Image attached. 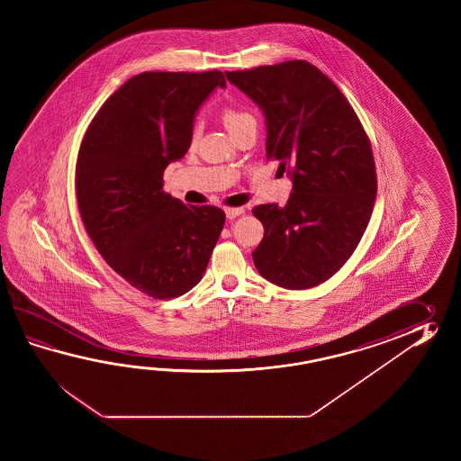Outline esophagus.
I'll list each match as a JSON object with an SVG mask.
<instances>
[{
	"label": "esophagus",
	"instance_id": "esophagus-1",
	"mask_svg": "<svg viewBox=\"0 0 461 461\" xmlns=\"http://www.w3.org/2000/svg\"><path fill=\"white\" fill-rule=\"evenodd\" d=\"M240 214H244V207H227L226 209L227 219H235Z\"/></svg>",
	"mask_w": 461,
	"mask_h": 461
}]
</instances>
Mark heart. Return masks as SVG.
Instances as JSON below:
<instances>
[{
  "instance_id": "b5f03b06",
  "label": "heart",
  "mask_w": 461,
  "mask_h": 461,
  "mask_svg": "<svg viewBox=\"0 0 461 461\" xmlns=\"http://www.w3.org/2000/svg\"><path fill=\"white\" fill-rule=\"evenodd\" d=\"M249 120H254V118H252V115L245 113V112H240V110L226 108V110L222 112V122H224V127L227 128L229 133H230L232 130H235V128L244 125L245 122H249Z\"/></svg>"
}]
</instances>
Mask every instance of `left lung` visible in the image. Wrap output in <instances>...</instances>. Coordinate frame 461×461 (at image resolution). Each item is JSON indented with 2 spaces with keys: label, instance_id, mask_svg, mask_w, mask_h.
<instances>
[{
  "label": "left lung",
  "instance_id": "8db88e82",
  "mask_svg": "<svg viewBox=\"0 0 461 461\" xmlns=\"http://www.w3.org/2000/svg\"><path fill=\"white\" fill-rule=\"evenodd\" d=\"M226 77L262 110L267 157L294 183L284 207L254 209L265 229L255 268L288 290L323 284L353 255L373 214L377 177L363 125L306 60L226 70Z\"/></svg>",
  "mask_w": 461,
  "mask_h": 461
}]
</instances>
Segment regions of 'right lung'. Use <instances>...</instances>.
I'll use <instances>...</instances> for the list:
<instances>
[{"label":"right lung","mask_w":461,"mask_h":461,"mask_svg":"<svg viewBox=\"0 0 461 461\" xmlns=\"http://www.w3.org/2000/svg\"><path fill=\"white\" fill-rule=\"evenodd\" d=\"M222 72H143L108 98L78 149L76 193L92 242L128 284L167 300L194 288L226 222L222 209L163 193L186 155L197 112Z\"/></svg>","instance_id":"add662e5"}]
</instances>
